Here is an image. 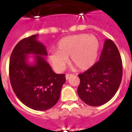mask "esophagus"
<instances>
[{
    "mask_svg": "<svg viewBox=\"0 0 132 132\" xmlns=\"http://www.w3.org/2000/svg\"><path fill=\"white\" fill-rule=\"evenodd\" d=\"M71 75H72L71 74V73H67V74L66 75V76H65V78H66V79H69V78L71 76Z\"/></svg>",
    "mask_w": 132,
    "mask_h": 132,
    "instance_id": "34e87169",
    "label": "esophagus"
}]
</instances>
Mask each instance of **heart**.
Returning a JSON list of instances; mask_svg holds the SVG:
<instances>
[{
	"instance_id": "b5f03b06",
	"label": "heart",
	"mask_w": 132,
	"mask_h": 132,
	"mask_svg": "<svg viewBox=\"0 0 132 132\" xmlns=\"http://www.w3.org/2000/svg\"><path fill=\"white\" fill-rule=\"evenodd\" d=\"M99 45L98 39L93 35L80 34L67 36L59 41L57 51L50 52L49 60L58 72L64 69L67 58L70 64L77 69H87L96 61Z\"/></svg>"
}]
</instances>
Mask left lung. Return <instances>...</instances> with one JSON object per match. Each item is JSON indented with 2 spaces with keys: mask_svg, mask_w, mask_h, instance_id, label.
Returning a JSON list of instances; mask_svg holds the SVG:
<instances>
[{
  "mask_svg": "<svg viewBox=\"0 0 132 132\" xmlns=\"http://www.w3.org/2000/svg\"><path fill=\"white\" fill-rule=\"evenodd\" d=\"M77 93L85 103L99 106L109 101L118 89L122 78V61L116 44L106 39L99 60L78 75Z\"/></svg>",
  "mask_w": 132,
  "mask_h": 132,
  "instance_id": "1",
  "label": "left lung"
}]
</instances>
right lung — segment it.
I'll list each match as a JSON object with an SVG mask.
<instances>
[{
	"mask_svg": "<svg viewBox=\"0 0 132 132\" xmlns=\"http://www.w3.org/2000/svg\"><path fill=\"white\" fill-rule=\"evenodd\" d=\"M33 35L20 40L11 53L9 77L15 94L26 106L44 111L58 102L65 75L56 74L43 56L47 55L45 46ZM36 55L34 65L26 63V55Z\"/></svg>",
	"mask_w": 132,
	"mask_h": 132,
	"instance_id": "right-lung-1",
	"label": "right lung"
}]
</instances>
